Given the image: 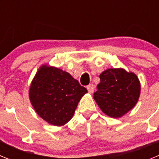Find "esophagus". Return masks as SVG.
Masks as SVG:
<instances>
[{"instance_id":"34e87169","label":"esophagus","mask_w":159,"mask_h":159,"mask_svg":"<svg viewBox=\"0 0 159 159\" xmlns=\"http://www.w3.org/2000/svg\"><path fill=\"white\" fill-rule=\"evenodd\" d=\"M87 88H88V92L91 94H92L94 92V90H95V86H94L93 84H89V85L87 87Z\"/></svg>"}]
</instances>
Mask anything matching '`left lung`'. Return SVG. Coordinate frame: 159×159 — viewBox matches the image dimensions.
Segmentation results:
<instances>
[{"instance_id": "left-lung-1", "label": "left lung", "mask_w": 159, "mask_h": 159, "mask_svg": "<svg viewBox=\"0 0 159 159\" xmlns=\"http://www.w3.org/2000/svg\"><path fill=\"white\" fill-rule=\"evenodd\" d=\"M100 82L94 99L107 116L119 119L134 107L141 92V84L132 71L108 68L99 75Z\"/></svg>"}]
</instances>
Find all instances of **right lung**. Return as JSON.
Returning a JSON list of instances; mask_svg holds the SVG:
<instances>
[{
  "mask_svg": "<svg viewBox=\"0 0 159 159\" xmlns=\"http://www.w3.org/2000/svg\"><path fill=\"white\" fill-rule=\"evenodd\" d=\"M87 92L68 72L43 64L32 79L29 96L38 116L49 124L61 127L71 120Z\"/></svg>",
  "mask_w": 159,
  "mask_h": 159,
  "instance_id": "obj_1",
  "label": "right lung"
}]
</instances>
